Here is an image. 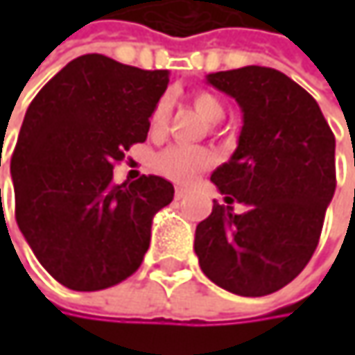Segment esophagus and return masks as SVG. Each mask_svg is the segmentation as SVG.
Segmentation results:
<instances>
[{"label":"esophagus","instance_id":"1","mask_svg":"<svg viewBox=\"0 0 355 355\" xmlns=\"http://www.w3.org/2000/svg\"><path fill=\"white\" fill-rule=\"evenodd\" d=\"M185 193H187V189H184V187H175V199L185 198Z\"/></svg>","mask_w":355,"mask_h":355}]
</instances>
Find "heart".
I'll return each instance as SVG.
<instances>
[{"mask_svg": "<svg viewBox=\"0 0 355 355\" xmlns=\"http://www.w3.org/2000/svg\"><path fill=\"white\" fill-rule=\"evenodd\" d=\"M191 103L199 112V116L211 124L219 122L225 114L223 103L211 92H205V90L193 92ZM170 110L171 101L168 96H162L156 106L152 108L150 128L154 132L164 128L170 118ZM209 164H211V154L203 148H191V146H170L164 152H159L154 159V166L162 175H166L168 180H173V182H180V184L191 182L199 171L205 170Z\"/></svg>", "mask_w": 355, "mask_h": 355, "instance_id": "obj_1", "label": "heart"}]
</instances>
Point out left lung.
I'll list each match as a JSON object with an SVG mask.
<instances>
[{"mask_svg":"<svg viewBox=\"0 0 355 355\" xmlns=\"http://www.w3.org/2000/svg\"><path fill=\"white\" fill-rule=\"evenodd\" d=\"M243 112L237 150L211 173L227 203L196 229L203 275L239 296L280 291L308 265L336 189V140L318 103L268 67L207 75Z\"/></svg>","mask_w":355,"mask_h":355,"instance_id":"1","label":"left lung"}]
</instances>
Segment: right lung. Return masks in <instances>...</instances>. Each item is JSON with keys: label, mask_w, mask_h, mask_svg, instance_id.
<instances>
[{"label": "right lung", "mask_w": 355, "mask_h": 355, "mask_svg": "<svg viewBox=\"0 0 355 355\" xmlns=\"http://www.w3.org/2000/svg\"><path fill=\"white\" fill-rule=\"evenodd\" d=\"M168 83V71L92 53L61 69L25 112L11 157L15 219L39 263L71 291H103L136 272L154 215L173 199L159 175L112 180L124 152L146 140Z\"/></svg>", "instance_id": "obj_1"}]
</instances>
